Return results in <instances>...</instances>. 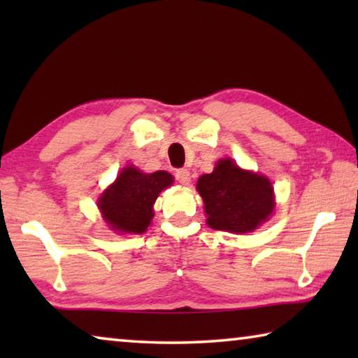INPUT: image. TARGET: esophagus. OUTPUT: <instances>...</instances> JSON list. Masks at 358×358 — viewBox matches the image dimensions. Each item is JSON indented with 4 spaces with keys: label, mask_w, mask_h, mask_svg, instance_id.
<instances>
[{
    "label": "esophagus",
    "mask_w": 358,
    "mask_h": 358,
    "mask_svg": "<svg viewBox=\"0 0 358 358\" xmlns=\"http://www.w3.org/2000/svg\"><path fill=\"white\" fill-rule=\"evenodd\" d=\"M175 178H177L178 183H181V185H189L191 173H189V171H186V169H180V171L175 172Z\"/></svg>",
    "instance_id": "esophagus-1"
}]
</instances>
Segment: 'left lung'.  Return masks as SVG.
Wrapping results in <instances>:
<instances>
[{
  "label": "left lung",
  "mask_w": 358,
  "mask_h": 358,
  "mask_svg": "<svg viewBox=\"0 0 358 358\" xmlns=\"http://www.w3.org/2000/svg\"><path fill=\"white\" fill-rule=\"evenodd\" d=\"M197 191L203 199L207 224L215 230L252 232L275 208L270 180L243 171L230 157L217 161L213 172L199 178Z\"/></svg>",
  "instance_id": "1"
}]
</instances>
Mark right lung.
Segmentation results:
<instances>
[{"label": "right lung", "mask_w": 358, "mask_h": 358, "mask_svg": "<svg viewBox=\"0 0 358 358\" xmlns=\"http://www.w3.org/2000/svg\"><path fill=\"white\" fill-rule=\"evenodd\" d=\"M172 183L166 171L143 173L134 166L124 167L98 199L102 217L117 234H143L155 216L157 196Z\"/></svg>", "instance_id": "add662e5"}]
</instances>
